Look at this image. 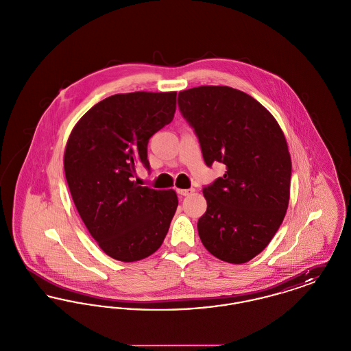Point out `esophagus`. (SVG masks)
Listing matches in <instances>:
<instances>
[{
    "instance_id": "1",
    "label": "esophagus",
    "mask_w": 351,
    "mask_h": 351,
    "mask_svg": "<svg viewBox=\"0 0 351 351\" xmlns=\"http://www.w3.org/2000/svg\"><path fill=\"white\" fill-rule=\"evenodd\" d=\"M193 192H195L193 188H189V189H178V193H179L180 196H189V195H192Z\"/></svg>"
}]
</instances>
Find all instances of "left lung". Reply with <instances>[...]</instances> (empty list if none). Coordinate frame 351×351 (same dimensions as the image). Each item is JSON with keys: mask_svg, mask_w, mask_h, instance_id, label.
<instances>
[{"mask_svg": "<svg viewBox=\"0 0 351 351\" xmlns=\"http://www.w3.org/2000/svg\"><path fill=\"white\" fill-rule=\"evenodd\" d=\"M178 105L205 165L226 166L202 189L208 208L197 222L201 242L223 262H249L266 249L288 208L292 165L283 132L265 106L230 86L186 89Z\"/></svg>", "mask_w": 351, "mask_h": 351, "instance_id": "obj_1", "label": "left lung"}]
</instances>
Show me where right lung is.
I'll use <instances>...</instances> for the list:
<instances>
[{
	"label": "right lung",
	"mask_w": 351,
	"mask_h": 351,
	"mask_svg": "<svg viewBox=\"0 0 351 351\" xmlns=\"http://www.w3.org/2000/svg\"><path fill=\"white\" fill-rule=\"evenodd\" d=\"M176 110V92L114 95L90 108L69 135L64 171L86 229L104 252L121 262L158 250L178 208L175 191L133 182L150 171L147 145Z\"/></svg>",
	"instance_id": "add662e5"
}]
</instances>
